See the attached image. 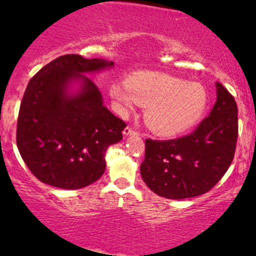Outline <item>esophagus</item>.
<instances>
[{
    "label": "esophagus",
    "instance_id": "obj_1",
    "mask_svg": "<svg viewBox=\"0 0 256 256\" xmlns=\"http://www.w3.org/2000/svg\"><path fill=\"white\" fill-rule=\"evenodd\" d=\"M138 132L134 130V128H131V126H128V128H125L124 130V134L125 136H130V134H137Z\"/></svg>",
    "mask_w": 256,
    "mask_h": 256
}]
</instances>
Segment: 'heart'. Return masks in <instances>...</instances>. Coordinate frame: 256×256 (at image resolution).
<instances>
[{"label": "heart", "instance_id": "b5f03b06", "mask_svg": "<svg viewBox=\"0 0 256 256\" xmlns=\"http://www.w3.org/2000/svg\"><path fill=\"white\" fill-rule=\"evenodd\" d=\"M110 94L124 113L134 110L136 104L146 107V125L160 136H173L192 128L208 102L202 85L185 83L164 73L131 76L126 84H112Z\"/></svg>", "mask_w": 256, "mask_h": 256}]
</instances>
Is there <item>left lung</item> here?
<instances>
[{"label": "left lung", "instance_id": "obj_1", "mask_svg": "<svg viewBox=\"0 0 256 256\" xmlns=\"http://www.w3.org/2000/svg\"><path fill=\"white\" fill-rule=\"evenodd\" d=\"M216 102L192 134L173 140H146L140 174L149 189L171 200L210 192L230 167L238 137L237 104L220 83Z\"/></svg>", "mask_w": 256, "mask_h": 256}]
</instances>
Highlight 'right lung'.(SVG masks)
I'll list each match as a JSON object with an SVG mask.
<instances>
[{"label": "right lung", "instance_id": "1", "mask_svg": "<svg viewBox=\"0 0 256 256\" xmlns=\"http://www.w3.org/2000/svg\"><path fill=\"white\" fill-rule=\"evenodd\" d=\"M113 62L77 54L58 56L28 82L16 125V146L38 180L61 189H80L101 178L104 154L122 138L126 124L104 106L98 85L83 73ZM81 91L68 95L69 82Z\"/></svg>", "mask_w": 256, "mask_h": 256}]
</instances>
